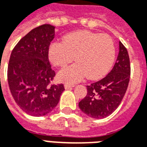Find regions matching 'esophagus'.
I'll return each mask as SVG.
<instances>
[{
	"label": "esophagus",
	"instance_id": "34e87169",
	"mask_svg": "<svg viewBox=\"0 0 147 147\" xmlns=\"http://www.w3.org/2000/svg\"><path fill=\"white\" fill-rule=\"evenodd\" d=\"M75 86V85H70V84H65L64 85V88L66 90H68V89H71V88H72V87H74Z\"/></svg>",
	"mask_w": 147,
	"mask_h": 147
}]
</instances>
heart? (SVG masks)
I'll return each mask as SVG.
<instances>
[{
	"instance_id": "1",
	"label": "heart",
	"mask_w": 147,
	"mask_h": 147,
	"mask_svg": "<svg viewBox=\"0 0 147 147\" xmlns=\"http://www.w3.org/2000/svg\"><path fill=\"white\" fill-rule=\"evenodd\" d=\"M116 46L108 34L79 30L64 35L62 42H52L48 57L52 64L65 67L76 57L77 63L58 73V79L64 83H76L87 76L90 80L104 76L113 64Z\"/></svg>"
}]
</instances>
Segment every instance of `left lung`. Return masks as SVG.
Returning a JSON list of instances; mask_svg holds the SVG:
<instances>
[{
    "label": "left lung",
    "mask_w": 147,
    "mask_h": 147,
    "mask_svg": "<svg viewBox=\"0 0 147 147\" xmlns=\"http://www.w3.org/2000/svg\"><path fill=\"white\" fill-rule=\"evenodd\" d=\"M131 65L125 46L119 42V54L113 69L102 80L86 86V97L79 107L87 116L95 119L108 117L120 105L129 83Z\"/></svg>",
    "instance_id": "obj_1"
}]
</instances>
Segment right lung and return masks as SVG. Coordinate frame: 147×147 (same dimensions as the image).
<instances>
[{"mask_svg": "<svg viewBox=\"0 0 147 147\" xmlns=\"http://www.w3.org/2000/svg\"><path fill=\"white\" fill-rule=\"evenodd\" d=\"M55 27L43 24L20 40L11 51L8 82L15 102L34 117L45 116L57 106L64 85L51 84L56 76L49 61L48 49Z\"/></svg>", "mask_w": 147, "mask_h": 147, "instance_id": "1", "label": "right lung"}]
</instances>
